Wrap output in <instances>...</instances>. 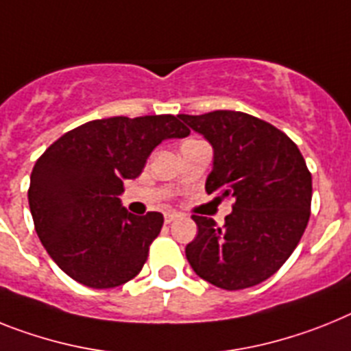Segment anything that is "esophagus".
I'll list each match as a JSON object with an SVG mask.
<instances>
[{
  "mask_svg": "<svg viewBox=\"0 0 351 351\" xmlns=\"http://www.w3.org/2000/svg\"><path fill=\"white\" fill-rule=\"evenodd\" d=\"M176 218H178V215H176V213H165V223H172Z\"/></svg>",
  "mask_w": 351,
  "mask_h": 351,
  "instance_id": "1",
  "label": "esophagus"
}]
</instances>
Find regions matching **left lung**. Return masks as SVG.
I'll return each mask as SVG.
<instances>
[{
    "label": "left lung",
    "instance_id": "left-lung-1",
    "mask_svg": "<svg viewBox=\"0 0 351 351\" xmlns=\"http://www.w3.org/2000/svg\"><path fill=\"white\" fill-rule=\"evenodd\" d=\"M213 145L208 195L232 199L223 227L193 215L197 238L186 259L200 278L238 291L277 271L300 243L311 217L313 178L286 133L243 112L179 115Z\"/></svg>",
    "mask_w": 351,
    "mask_h": 351
}]
</instances>
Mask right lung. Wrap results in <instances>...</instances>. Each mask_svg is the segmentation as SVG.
<instances>
[{"label":"right lung","mask_w":351,"mask_h":351,"mask_svg":"<svg viewBox=\"0 0 351 351\" xmlns=\"http://www.w3.org/2000/svg\"><path fill=\"white\" fill-rule=\"evenodd\" d=\"M188 134L173 115L110 117L77 125L47 147L29 178V211L42 245L69 277L110 289L140 274L163 215H131L119 195L158 143Z\"/></svg>","instance_id":"add662e5"}]
</instances>
